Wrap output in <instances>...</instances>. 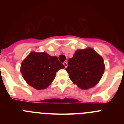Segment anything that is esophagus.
Listing matches in <instances>:
<instances>
[{"label":"esophagus","instance_id":"34e87169","mask_svg":"<svg viewBox=\"0 0 124 124\" xmlns=\"http://www.w3.org/2000/svg\"><path fill=\"white\" fill-rule=\"evenodd\" d=\"M63 64H64V66H65V68H66L68 66V63L66 61H64V63H63Z\"/></svg>","mask_w":124,"mask_h":124}]
</instances>
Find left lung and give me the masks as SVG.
<instances>
[{"label":"left lung","instance_id":"left-lung-1","mask_svg":"<svg viewBox=\"0 0 124 124\" xmlns=\"http://www.w3.org/2000/svg\"><path fill=\"white\" fill-rule=\"evenodd\" d=\"M105 70L103 59L93 49L76 51L68 61L66 68L70 79L82 89L94 86L101 79Z\"/></svg>","mask_w":124,"mask_h":124}]
</instances>
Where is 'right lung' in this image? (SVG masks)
Segmentation results:
<instances>
[{"instance_id": "right-lung-1", "label": "right lung", "mask_w": 124, "mask_h": 124, "mask_svg": "<svg viewBox=\"0 0 124 124\" xmlns=\"http://www.w3.org/2000/svg\"><path fill=\"white\" fill-rule=\"evenodd\" d=\"M64 68L56 56L45 52H31L22 63L20 71L29 85L40 90L49 86L54 79L56 73Z\"/></svg>"}]
</instances>
